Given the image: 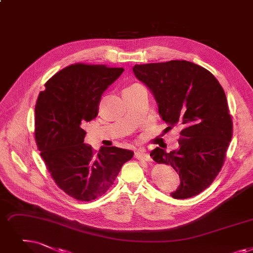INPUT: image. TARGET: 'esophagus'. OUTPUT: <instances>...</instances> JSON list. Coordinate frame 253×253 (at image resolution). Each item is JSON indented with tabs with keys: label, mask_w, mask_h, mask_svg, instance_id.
Instances as JSON below:
<instances>
[{
	"label": "esophagus",
	"mask_w": 253,
	"mask_h": 253,
	"mask_svg": "<svg viewBox=\"0 0 253 253\" xmlns=\"http://www.w3.org/2000/svg\"><path fill=\"white\" fill-rule=\"evenodd\" d=\"M134 156L135 158L139 159V160H144V161H147V162H151L152 161V158L150 157V155L148 153H146L145 150H138L134 153Z\"/></svg>",
	"instance_id": "esophagus-1"
}]
</instances>
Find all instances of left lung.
Instances as JSON below:
<instances>
[{
  "instance_id": "left-lung-1",
  "label": "left lung",
  "mask_w": 253,
  "mask_h": 253,
  "mask_svg": "<svg viewBox=\"0 0 253 253\" xmlns=\"http://www.w3.org/2000/svg\"><path fill=\"white\" fill-rule=\"evenodd\" d=\"M133 73L155 97L158 113L170 128L182 126L179 149H154L150 156L179 172L173 199L197 195L220 171L233 135L225 93L215 76L188 61L135 65Z\"/></svg>"
}]
</instances>
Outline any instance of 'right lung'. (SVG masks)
Instances as JSON below:
<instances>
[{
    "mask_svg": "<svg viewBox=\"0 0 253 253\" xmlns=\"http://www.w3.org/2000/svg\"><path fill=\"white\" fill-rule=\"evenodd\" d=\"M106 65H70L54 74L35 105V139L59 187L73 199L90 202L112 187L133 152L84 144V125L95 119L101 96L123 73Z\"/></svg>",
    "mask_w": 253,
    "mask_h": 253,
    "instance_id": "right-lung-1",
    "label": "right lung"
}]
</instances>
